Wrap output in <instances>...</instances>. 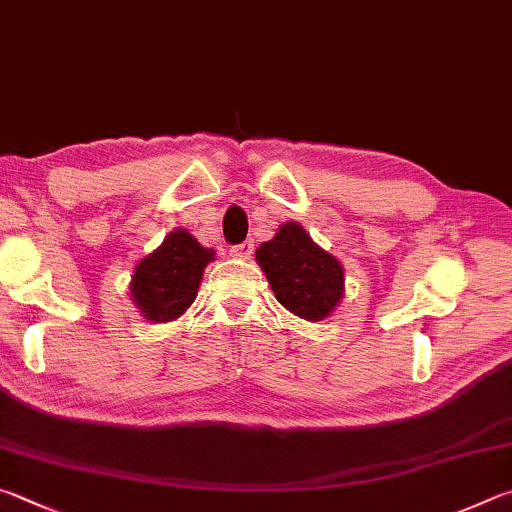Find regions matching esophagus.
<instances>
[{
	"label": "esophagus",
	"instance_id": "esophagus-1",
	"mask_svg": "<svg viewBox=\"0 0 512 512\" xmlns=\"http://www.w3.org/2000/svg\"><path fill=\"white\" fill-rule=\"evenodd\" d=\"M253 250H255V241L253 239H246V241H241V244L232 246L230 248V255L232 257H250V255H253Z\"/></svg>",
	"mask_w": 512,
	"mask_h": 512
}]
</instances>
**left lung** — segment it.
<instances>
[{
  "instance_id": "left-lung-1",
  "label": "left lung",
  "mask_w": 512,
  "mask_h": 512,
  "mask_svg": "<svg viewBox=\"0 0 512 512\" xmlns=\"http://www.w3.org/2000/svg\"><path fill=\"white\" fill-rule=\"evenodd\" d=\"M257 262L277 302L304 320L327 318L345 291V273L338 259L315 246L306 230L293 221L257 248Z\"/></svg>"
}]
</instances>
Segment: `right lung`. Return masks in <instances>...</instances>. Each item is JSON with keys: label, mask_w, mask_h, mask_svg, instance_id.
<instances>
[{"label": "right lung", "mask_w": 512, "mask_h": 512, "mask_svg": "<svg viewBox=\"0 0 512 512\" xmlns=\"http://www.w3.org/2000/svg\"><path fill=\"white\" fill-rule=\"evenodd\" d=\"M215 253L203 248L190 232L174 230L163 244L136 266L132 297L147 320L179 318L197 297L203 268Z\"/></svg>", "instance_id": "1"}]
</instances>
